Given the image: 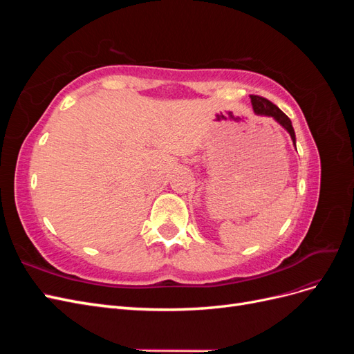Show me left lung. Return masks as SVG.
<instances>
[{
    "mask_svg": "<svg viewBox=\"0 0 354 354\" xmlns=\"http://www.w3.org/2000/svg\"><path fill=\"white\" fill-rule=\"evenodd\" d=\"M250 97H251L254 113L260 115V116H270V118H273V120L277 124H279L281 127H283L285 130L288 131V134L291 136V140H292V143L295 146V131H294V128H292L291 120H289V118L279 108H277L276 104H273L272 102H269L267 99L260 97V95H250ZM295 151H297V147H295Z\"/></svg>",
    "mask_w": 354,
    "mask_h": 354,
    "instance_id": "1",
    "label": "left lung"
}]
</instances>
